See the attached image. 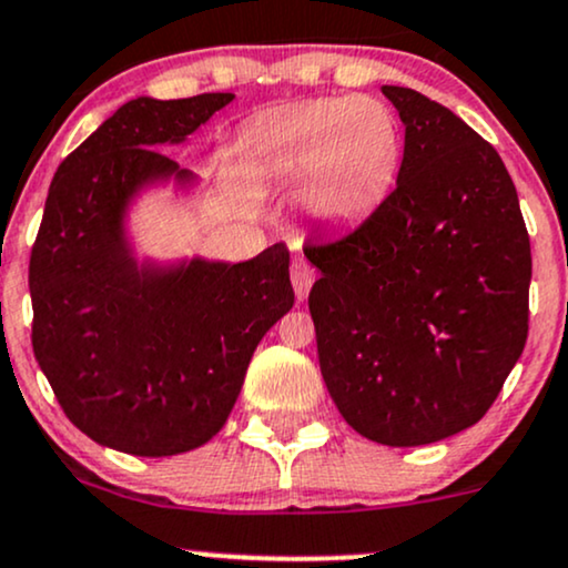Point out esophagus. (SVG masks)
I'll return each mask as SVG.
<instances>
[{
	"mask_svg": "<svg viewBox=\"0 0 568 568\" xmlns=\"http://www.w3.org/2000/svg\"><path fill=\"white\" fill-rule=\"evenodd\" d=\"M291 283H293V291H296L298 302H304V298L310 296V288L314 283V270L306 258L298 256L296 262L291 264Z\"/></svg>",
	"mask_w": 568,
	"mask_h": 568,
	"instance_id": "esophagus-1",
	"label": "esophagus"
}]
</instances>
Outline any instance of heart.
<instances>
[{"instance_id": "heart-1", "label": "heart", "mask_w": 568, "mask_h": 568, "mask_svg": "<svg viewBox=\"0 0 568 568\" xmlns=\"http://www.w3.org/2000/svg\"><path fill=\"white\" fill-rule=\"evenodd\" d=\"M251 166L280 182H304L314 219L346 224L367 216L399 172L402 132L386 102L317 98L266 111L237 134Z\"/></svg>"}]
</instances>
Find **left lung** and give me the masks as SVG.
I'll list each match as a JSON object with an SVG mask.
<instances>
[{
  "label": "left lung",
  "instance_id": "obj_1",
  "mask_svg": "<svg viewBox=\"0 0 568 568\" xmlns=\"http://www.w3.org/2000/svg\"><path fill=\"white\" fill-rule=\"evenodd\" d=\"M405 124L396 187L306 243L320 371L354 432L420 447L484 418L529 333L531 251L497 150L449 108L384 87Z\"/></svg>",
  "mask_w": 568,
  "mask_h": 568
}]
</instances>
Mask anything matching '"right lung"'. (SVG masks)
Segmentation results:
<instances>
[{
    "mask_svg": "<svg viewBox=\"0 0 568 568\" xmlns=\"http://www.w3.org/2000/svg\"><path fill=\"white\" fill-rule=\"evenodd\" d=\"M232 100H129L54 172L29 264L31 344L68 420L102 447L169 457L206 444L258 341L293 306L283 243L237 264H140L126 237L142 190L195 184L159 148Z\"/></svg>",
    "mask_w": 568,
    "mask_h": 568,
    "instance_id": "1",
    "label": "right lung"
}]
</instances>
